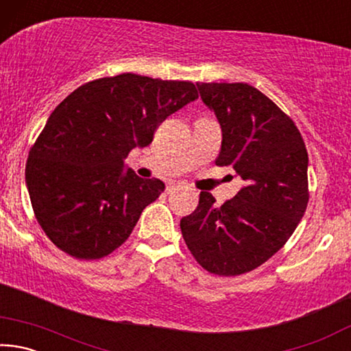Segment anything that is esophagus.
Returning a JSON list of instances; mask_svg holds the SVG:
<instances>
[{"label": "esophagus", "mask_w": 351, "mask_h": 351, "mask_svg": "<svg viewBox=\"0 0 351 351\" xmlns=\"http://www.w3.org/2000/svg\"><path fill=\"white\" fill-rule=\"evenodd\" d=\"M184 187H186V186H184L182 182H170L167 186V192L171 193V192H175V190H181Z\"/></svg>", "instance_id": "1"}]
</instances>
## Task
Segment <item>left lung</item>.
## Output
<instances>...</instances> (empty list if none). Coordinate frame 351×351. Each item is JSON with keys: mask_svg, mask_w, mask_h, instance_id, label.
<instances>
[{"mask_svg": "<svg viewBox=\"0 0 351 351\" xmlns=\"http://www.w3.org/2000/svg\"><path fill=\"white\" fill-rule=\"evenodd\" d=\"M223 133L215 164L230 165L245 186L215 206L199 193L193 213L181 219L195 260L217 276H240L269 260L306 210L308 153L293 119L247 83H197Z\"/></svg>", "mask_w": 351, "mask_h": 351, "instance_id": "left-lung-1", "label": "left lung"}]
</instances>
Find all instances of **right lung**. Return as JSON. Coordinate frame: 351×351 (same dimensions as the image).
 Here are the masks:
<instances>
[{"instance_id": "right-lung-1", "label": "right lung", "mask_w": 351, "mask_h": 351, "mask_svg": "<svg viewBox=\"0 0 351 351\" xmlns=\"http://www.w3.org/2000/svg\"><path fill=\"white\" fill-rule=\"evenodd\" d=\"M195 99L192 82L125 73L88 82L57 105L26 162L32 209L47 239L79 260L121 246L165 189L123 170V159L152 144L159 123Z\"/></svg>"}]
</instances>
